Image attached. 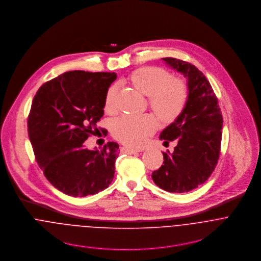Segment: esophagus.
<instances>
[{"label":"esophagus","mask_w":261,"mask_h":261,"mask_svg":"<svg viewBox=\"0 0 261 261\" xmlns=\"http://www.w3.org/2000/svg\"><path fill=\"white\" fill-rule=\"evenodd\" d=\"M120 151L122 153H125V154H134V153H137V152H140V150H137V149H132V148H129V147H121L120 148Z\"/></svg>","instance_id":"esophagus-1"}]
</instances>
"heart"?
<instances>
[{
	"instance_id": "obj_1",
	"label": "heart",
	"mask_w": 261,
	"mask_h": 261,
	"mask_svg": "<svg viewBox=\"0 0 261 261\" xmlns=\"http://www.w3.org/2000/svg\"><path fill=\"white\" fill-rule=\"evenodd\" d=\"M129 81L148 97L151 109L163 121H174L183 112L188 100V88L183 80L171 77L166 70L159 67L140 68L130 75ZM117 94L115 84L107 89L104 100L106 111H115ZM157 127V119L149 114L123 116L113 123L112 133L124 144L140 147Z\"/></svg>"
}]
</instances>
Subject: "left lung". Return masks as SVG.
<instances>
[{"label": "left lung", "mask_w": 261, "mask_h": 261, "mask_svg": "<svg viewBox=\"0 0 261 261\" xmlns=\"http://www.w3.org/2000/svg\"><path fill=\"white\" fill-rule=\"evenodd\" d=\"M163 60L187 78L188 100L183 112L160 134L165 143L177 141L174 151L163 152V165L152 173L161 189L184 193L203 184L214 171L219 155L223 118L209 81L194 65L175 58Z\"/></svg>", "instance_id": "1"}]
</instances>
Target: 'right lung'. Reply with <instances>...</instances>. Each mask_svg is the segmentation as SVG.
Listing matches in <instances>:
<instances>
[{"instance_id": "add662e5", "label": "right lung", "mask_w": 261, "mask_h": 261, "mask_svg": "<svg viewBox=\"0 0 261 261\" xmlns=\"http://www.w3.org/2000/svg\"><path fill=\"white\" fill-rule=\"evenodd\" d=\"M116 77L69 71L43 84L33 99L28 133L36 161L48 181L67 195H94L114 178L119 145L89 150L83 143L99 132L106 91Z\"/></svg>"}]
</instances>
